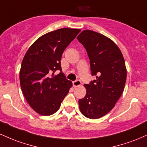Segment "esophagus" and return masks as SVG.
Returning a JSON list of instances; mask_svg holds the SVG:
<instances>
[{"mask_svg": "<svg viewBox=\"0 0 147 147\" xmlns=\"http://www.w3.org/2000/svg\"><path fill=\"white\" fill-rule=\"evenodd\" d=\"M72 84H73L74 87H78L79 86H81L82 82H81L80 80H76L75 82H72Z\"/></svg>", "mask_w": 147, "mask_h": 147, "instance_id": "1", "label": "esophagus"}]
</instances>
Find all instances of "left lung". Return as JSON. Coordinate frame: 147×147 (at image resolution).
Here are the masks:
<instances>
[{
  "label": "left lung",
  "instance_id": "8db88e82",
  "mask_svg": "<svg viewBox=\"0 0 147 147\" xmlns=\"http://www.w3.org/2000/svg\"><path fill=\"white\" fill-rule=\"evenodd\" d=\"M90 59L91 75L96 79L84 84L86 95L79 100L81 113L98 119L113 109L122 95L126 80V68L119 48L111 38L92 30H84L77 37Z\"/></svg>",
  "mask_w": 147,
  "mask_h": 147
}]
</instances>
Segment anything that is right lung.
Masks as SVG:
<instances>
[{"instance_id": "right-lung-1", "label": "right lung", "mask_w": 147, "mask_h": 147, "mask_svg": "<svg viewBox=\"0 0 147 147\" xmlns=\"http://www.w3.org/2000/svg\"><path fill=\"white\" fill-rule=\"evenodd\" d=\"M79 29L61 28L45 34L36 40L25 53L20 70V84L27 102L37 113L51 115L72 86L61 71V59Z\"/></svg>"}]
</instances>
